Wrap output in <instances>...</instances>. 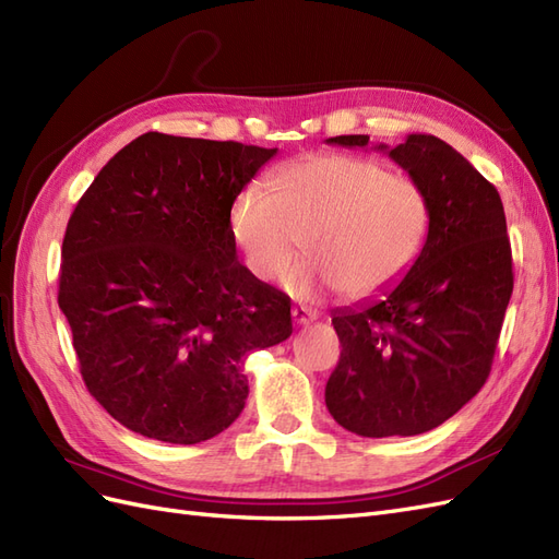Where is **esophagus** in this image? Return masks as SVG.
Instances as JSON below:
<instances>
[{
    "label": "esophagus",
    "instance_id": "esophagus-1",
    "mask_svg": "<svg viewBox=\"0 0 559 559\" xmlns=\"http://www.w3.org/2000/svg\"><path fill=\"white\" fill-rule=\"evenodd\" d=\"M292 317H294V321H296L298 326H302V324H310V321H314L319 317V312L308 308V306H294L292 308Z\"/></svg>",
    "mask_w": 559,
    "mask_h": 559
}]
</instances>
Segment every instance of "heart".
<instances>
[{
	"mask_svg": "<svg viewBox=\"0 0 559 559\" xmlns=\"http://www.w3.org/2000/svg\"><path fill=\"white\" fill-rule=\"evenodd\" d=\"M233 195L228 233L251 275L275 277L300 245L312 257L284 275L286 289H341L366 298L401 282L425 251L431 200L417 179L376 158L324 154L286 163Z\"/></svg>",
	"mask_w": 559,
	"mask_h": 559,
	"instance_id": "1",
	"label": "heart"
}]
</instances>
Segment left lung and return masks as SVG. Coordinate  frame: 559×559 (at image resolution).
<instances>
[{
	"instance_id": "obj_1",
	"label": "left lung",
	"mask_w": 559,
	"mask_h": 559,
	"mask_svg": "<svg viewBox=\"0 0 559 559\" xmlns=\"http://www.w3.org/2000/svg\"><path fill=\"white\" fill-rule=\"evenodd\" d=\"M366 146L368 134L326 140ZM389 158L431 200L425 251L394 289L335 310L341 361L326 382L337 425L366 438L436 429L480 392L513 294V259L497 189L433 134H408Z\"/></svg>"
}]
</instances>
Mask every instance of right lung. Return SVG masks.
<instances>
[{
  "mask_svg": "<svg viewBox=\"0 0 559 559\" xmlns=\"http://www.w3.org/2000/svg\"><path fill=\"white\" fill-rule=\"evenodd\" d=\"M277 148L146 132L81 195L58 306L81 378L134 433L193 445L245 408V359L292 335V298L253 277L228 233L233 195Z\"/></svg>",
  "mask_w": 559,
  "mask_h": 559,
  "instance_id": "obj_1",
  "label": "right lung"
}]
</instances>
